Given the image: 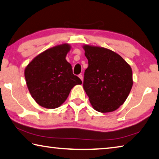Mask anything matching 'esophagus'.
Returning <instances> with one entry per match:
<instances>
[{
    "instance_id": "1",
    "label": "esophagus",
    "mask_w": 159,
    "mask_h": 159,
    "mask_svg": "<svg viewBox=\"0 0 159 159\" xmlns=\"http://www.w3.org/2000/svg\"><path fill=\"white\" fill-rule=\"evenodd\" d=\"M79 79H80V80H81L82 81H83V75H82V74H79Z\"/></svg>"
}]
</instances>
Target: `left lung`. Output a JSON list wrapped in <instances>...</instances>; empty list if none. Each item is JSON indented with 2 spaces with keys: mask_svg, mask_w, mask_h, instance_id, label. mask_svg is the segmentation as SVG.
Masks as SVG:
<instances>
[{
  "mask_svg": "<svg viewBox=\"0 0 159 159\" xmlns=\"http://www.w3.org/2000/svg\"><path fill=\"white\" fill-rule=\"evenodd\" d=\"M88 60L83 88L93 109L111 112L124 103L133 84L130 66L121 56L102 47L84 45Z\"/></svg>",
  "mask_w": 159,
  "mask_h": 159,
  "instance_id": "left-lung-1",
  "label": "left lung"
}]
</instances>
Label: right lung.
I'll use <instances>...</instances> for the list:
<instances>
[{
	"instance_id": "obj_1",
	"label": "right lung",
	"mask_w": 159,
	"mask_h": 159,
	"mask_svg": "<svg viewBox=\"0 0 159 159\" xmlns=\"http://www.w3.org/2000/svg\"><path fill=\"white\" fill-rule=\"evenodd\" d=\"M70 50L68 43L56 45L39 54L26 66L25 77L29 93L44 108L60 107L72 88L82 83L66 60Z\"/></svg>"
}]
</instances>
